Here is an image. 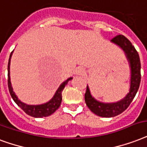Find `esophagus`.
I'll return each mask as SVG.
<instances>
[{"instance_id":"1","label":"esophagus","mask_w":147,"mask_h":147,"mask_svg":"<svg viewBox=\"0 0 147 147\" xmlns=\"http://www.w3.org/2000/svg\"><path fill=\"white\" fill-rule=\"evenodd\" d=\"M76 71V75H82V74L84 73L85 69H84L82 67H78V68H76V71Z\"/></svg>"}]
</instances>
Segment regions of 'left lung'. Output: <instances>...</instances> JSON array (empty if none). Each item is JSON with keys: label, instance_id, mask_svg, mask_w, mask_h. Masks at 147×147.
<instances>
[{"label": "left lung", "instance_id": "1", "mask_svg": "<svg viewBox=\"0 0 147 147\" xmlns=\"http://www.w3.org/2000/svg\"><path fill=\"white\" fill-rule=\"evenodd\" d=\"M111 41L123 49L129 63L131 70L129 92L122 100L112 103H104L96 100L92 96L88 86L85 94V101L88 109L97 116L106 118L118 116L128 108L138 91L141 80L140 56L132 43L123 34L114 37Z\"/></svg>", "mask_w": 147, "mask_h": 147}]
</instances>
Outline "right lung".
I'll return each mask as SVG.
<instances>
[{
  "label": "right lung",
  "instance_id": "1",
  "mask_svg": "<svg viewBox=\"0 0 147 147\" xmlns=\"http://www.w3.org/2000/svg\"><path fill=\"white\" fill-rule=\"evenodd\" d=\"M11 52L10 55V58H9L8 65H7V76H8V79H7V84H8V88L10 94H11V97L13 98V100L15 102V103L20 107V108L24 111V113L29 116H33L34 118H42V117H46L49 116L51 114H53L61 105V99H62V96H61V92L63 91L65 86L68 84L69 81L71 80L72 78H68L66 81L60 85V86L58 88V90L56 91L55 94L54 95L53 98H51V100L49 101L46 103L41 104V105H36V106H32V105H27V104L22 102L21 100H19L18 98L14 93L13 91V88L11 86V78H10V64H11V59L12 56Z\"/></svg>",
  "mask_w": 147,
  "mask_h": 147
}]
</instances>
